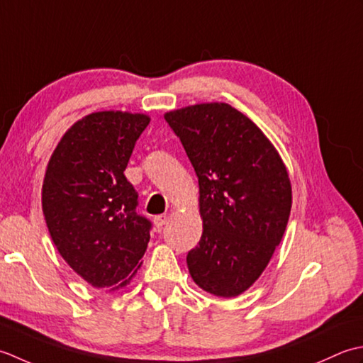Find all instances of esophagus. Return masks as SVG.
Returning a JSON list of instances; mask_svg holds the SVG:
<instances>
[{
    "label": "esophagus",
    "instance_id": "1",
    "mask_svg": "<svg viewBox=\"0 0 363 363\" xmlns=\"http://www.w3.org/2000/svg\"><path fill=\"white\" fill-rule=\"evenodd\" d=\"M167 219H169L167 214H158V216L153 218V223H155V225H157L158 228H161L162 225L167 224Z\"/></svg>",
    "mask_w": 363,
    "mask_h": 363
}]
</instances>
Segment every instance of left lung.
I'll list each match as a JSON object with an SVG mask.
<instances>
[{
	"label": "left lung",
	"mask_w": 363,
	"mask_h": 363,
	"mask_svg": "<svg viewBox=\"0 0 363 363\" xmlns=\"http://www.w3.org/2000/svg\"><path fill=\"white\" fill-rule=\"evenodd\" d=\"M199 179L203 232L186 257L192 280L235 298L262 276L282 241L291 183L263 131L227 103H201L164 114Z\"/></svg>",
	"instance_id": "left-lung-1"
}]
</instances>
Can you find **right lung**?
<instances>
[{
  "label": "right lung",
  "instance_id": "right-lung-1",
  "mask_svg": "<svg viewBox=\"0 0 363 363\" xmlns=\"http://www.w3.org/2000/svg\"><path fill=\"white\" fill-rule=\"evenodd\" d=\"M150 117L100 111L73 123L48 161L42 210L59 254L95 288L130 284L150 240L123 171Z\"/></svg>",
  "mask_w": 363,
  "mask_h": 363
}]
</instances>
